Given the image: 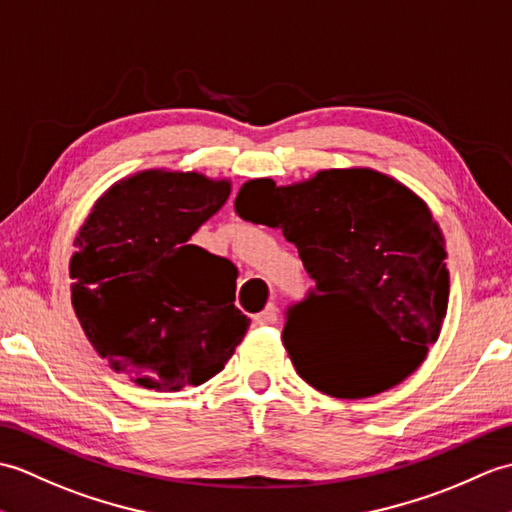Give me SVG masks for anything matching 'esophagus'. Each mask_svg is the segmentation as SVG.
Returning <instances> with one entry per match:
<instances>
[{
    "instance_id": "1",
    "label": "esophagus",
    "mask_w": 512,
    "mask_h": 512,
    "mask_svg": "<svg viewBox=\"0 0 512 512\" xmlns=\"http://www.w3.org/2000/svg\"><path fill=\"white\" fill-rule=\"evenodd\" d=\"M254 320H256V324H276L278 322V306L274 302H269L265 306V311H260Z\"/></svg>"
}]
</instances>
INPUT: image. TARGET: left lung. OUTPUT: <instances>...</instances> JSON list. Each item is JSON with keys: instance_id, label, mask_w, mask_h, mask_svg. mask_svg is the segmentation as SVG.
I'll list each match as a JSON object with an SVG mask.
<instances>
[{"instance_id": "8db88e82", "label": "left lung", "mask_w": 512, "mask_h": 512, "mask_svg": "<svg viewBox=\"0 0 512 512\" xmlns=\"http://www.w3.org/2000/svg\"><path fill=\"white\" fill-rule=\"evenodd\" d=\"M234 210L282 230L315 280L317 295L291 309L282 331L306 383L366 399L420 368L447 317L449 269L440 225L412 188L368 166L324 168L289 186L249 179ZM328 303L369 317L357 345L327 331Z\"/></svg>"}]
</instances>
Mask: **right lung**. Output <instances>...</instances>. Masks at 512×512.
I'll list each match as a JSON object with an SVG mask.
<instances>
[{
  "instance_id": "1",
  "label": "right lung",
  "mask_w": 512,
  "mask_h": 512,
  "mask_svg": "<svg viewBox=\"0 0 512 512\" xmlns=\"http://www.w3.org/2000/svg\"><path fill=\"white\" fill-rule=\"evenodd\" d=\"M230 190L197 170H138L102 192L74 238V313L111 370L140 388L206 383L247 333L236 267L188 243Z\"/></svg>"
}]
</instances>
